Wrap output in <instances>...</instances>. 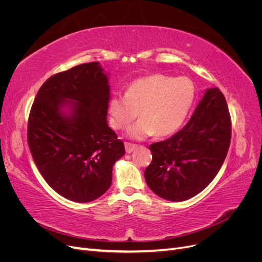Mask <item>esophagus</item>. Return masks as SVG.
I'll list each match as a JSON object with an SVG mask.
<instances>
[{
    "instance_id": "1",
    "label": "esophagus",
    "mask_w": 262,
    "mask_h": 262,
    "mask_svg": "<svg viewBox=\"0 0 262 262\" xmlns=\"http://www.w3.org/2000/svg\"><path fill=\"white\" fill-rule=\"evenodd\" d=\"M124 146H125V152L126 153L133 152V150L136 149V147H137L136 144H132V143H130V142H124Z\"/></svg>"
}]
</instances>
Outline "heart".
Wrapping results in <instances>:
<instances>
[{"label": "heart", "mask_w": 262, "mask_h": 262, "mask_svg": "<svg viewBox=\"0 0 262 262\" xmlns=\"http://www.w3.org/2000/svg\"><path fill=\"white\" fill-rule=\"evenodd\" d=\"M195 97V89L188 77L153 74L134 80L124 95L116 94L109 100L110 124L121 130L139 116L128 128V136L142 140L155 133L166 137L184 122Z\"/></svg>", "instance_id": "1"}]
</instances>
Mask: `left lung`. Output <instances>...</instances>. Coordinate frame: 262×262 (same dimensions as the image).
Segmentation results:
<instances>
[{"label":"left lung","instance_id":"8db88e82","mask_svg":"<svg viewBox=\"0 0 262 262\" xmlns=\"http://www.w3.org/2000/svg\"><path fill=\"white\" fill-rule=\"evenodd\" d=\"M232 138L227 102L219 87L205 92L189 122L171 138L150 144L146 184L165 200L185 201L217 175Z\"/></svg>","mask_w":262,"mask_h":262}]
</instances>
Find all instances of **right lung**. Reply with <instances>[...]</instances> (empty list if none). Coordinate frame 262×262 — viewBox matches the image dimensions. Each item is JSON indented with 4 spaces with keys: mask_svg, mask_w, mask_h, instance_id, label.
I'll return each mask as SVG.
<instances>
[{
    "mask_svg": "<svg viewBox=\"0 0 262 262\" xmlns=\"http://www.w3.org/2000/svg\"><path fill=\"white\" fill-rule=\"evenodd\" d=\"M74 100L73 115L60 107ZM109 85L97 62L52 75L31 106L27 141L39 172L54 191L90 202L112 185L113 167L124 145L107 124Z\"/></svg>",
    "mask_w": 262,
    "mask_h": 262,
    "instance_id": "add662e5",
    "label": "right lung"
}]
</instances>
